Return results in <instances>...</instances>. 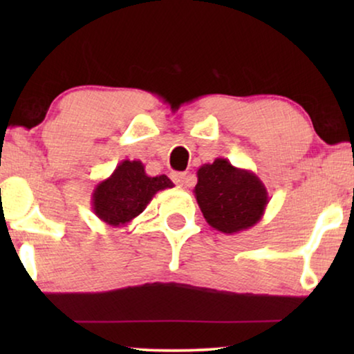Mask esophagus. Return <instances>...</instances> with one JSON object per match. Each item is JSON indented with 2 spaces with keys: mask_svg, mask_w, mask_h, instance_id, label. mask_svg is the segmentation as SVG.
<instances>
[{
  "mask_svg": "<svg viewBox=\"0 0 354 354\" xmlns=\"http://www.w3.org/2000/svg\"><path fill=\"white\" fill-rule=\"evenodd\" d=\"M171 178L174 183H177V185H187V174L185 172H171Z\"/></svg>",
  "mask_w": 354,
  "mask_h": 354,
  "instance_id": "esophagus-1",
  "label": "esophagus"
}]
</instances>
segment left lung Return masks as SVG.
<instances>
[{
	"instance_id": "8db88e82",
	"label": "left lung",
	"mask_w": 354,
	"mask_h": 354,
	"mask_svg": "<svg viewBox=\"0 0 354 354\" xmlns=\"http://www.w3.org/2000/svg\"><path fill=\"white\" fill-rule=\"evenodd\" d=\"M195 198L211 227L234 235L263 219L269 195L259 177L248 169L232 166L224 158L203 164L196 172Z\"/></svg>"
}]
</instances>
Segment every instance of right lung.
<instances>
[{"mask_svg": "<svg viewBox=\"0 0 354 354\" xmlns=\"http://www.w3.org/2000/svg\"><path fill=\"white\" fill-rule=\"evenodd\" d=\"M167 176L149 177L142 161L124 159L91 193V209L106 225L124 227L142 214L158 192L172 188Z\"/></svg>", "mask_w": 354, "mask_h": 354, "instance_id": "1", "label": "right lung"}]
</instances>
